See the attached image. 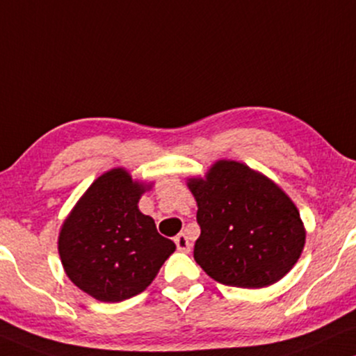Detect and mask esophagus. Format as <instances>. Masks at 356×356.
<instances>
[{"label":"esophagus","instance_id":"obj_1","mask_svg":"<svg viewBox=\"0 0 356 356\" xmlns=\"http://www.w3.org/2000/svg\"><path fill=\"white\" fill-rule=\"evenodd\" d=\"M175 244H177L178 251H181V252H190L191 251V243L188 241L185 234H178L177 238H175Z\"/></svg>","mask_w":356,"mask_h":356}]
</instances>
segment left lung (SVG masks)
Here are the masks:
<instances>
[{
    "label": "left lung",
    "mask_w": 356,
    "mask_h": 356,
    "mask_svg": "<svg viewBox=\"0 0 356 356\" xmlns=\"http://www.w3.org/2000/svg\"><path fill=\"white\" fill-rule=\"evenodd\" d=\"M198 203L195 261L231 287L259 289L292 269L305 244L300 214L280 188L238 161L221 160L188 183Z\"/></svg>",
    "instance_id": "1"
}]
</instances>
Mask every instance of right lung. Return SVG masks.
<instances>
[{
    "label": "right lung",
    "mask_w": 356,
    "mask_h": 356,
    "mask_svg": "<svg viewBox=\"0 0 356 356\" xmlns=\"http://www.w3.org/2000/svg\"><path fill=\"white\" fill-rule=\"evenodd\" d=\"M143 185L115 168L99 177L79 200L59 234L67 277L102 302L143 292L175 251L155 221L138 209Z\"/></svg>",
    "instance_id": "obj_1"
}]
</instances>
